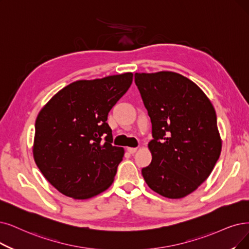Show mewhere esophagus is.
Listing matches in <instances>:
<instances>
[{
  "label": "esophagus",
  "mask_w": 249,
  "mask_h": 249,
  "mask_svg": "<svg viewBox=\"0 0 249 249\" xmlns=\"http://www.w3.org/2000/svg\"><path fill=\"white\" fill-rule=\"evenodd\" d=\"M126 150H127V152H128V153L134 154V153L137 151V148H134V147H127V148H126Z\"/></svg>",
  "instance_id": "34e87169"
}]
</instances>
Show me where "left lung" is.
Returning <instances> with one entry per match:
<instances>
[{
  "label": "left lung",
  "mask_w": 249,
  "mask_h": 249,
  "mask_svg": "<svg viewBox=\"0 0 249 249\" xmlns=\"http://www.w3.org/2000/svg\"><path fill=\"white\" fill-rule=\"evenodd\" d=\"M152 124V161L142 168L147 185L161 196L183 198L199 187L220 157L215 110L201 89L172 71L135 73Z\"/></svg>",
  "instance_id": "left-lung-1"
}]
</instances>
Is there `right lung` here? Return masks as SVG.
Returning a JSON list of instances; mask_svg holds the SVG:
<instances>
[{
  "instance_id": "right-lung-1",
  "label": "right lung",
  "mask_w": 249,
  "mask_h": 249,
  "mask_svg": "<svg viewBox=\"0 0 249 249\" xmlns=\"http://www.w3.org/2000/svg\"><path fill=\"white\" fill-rule=\"evenodd\" d=\"M132 82L131 72L77 81L59 91L39 111L35 161L60 193L88 199L113 183L124 151L111 144L112 131L106 121Z\"/></svg>"
}]
</instances>
